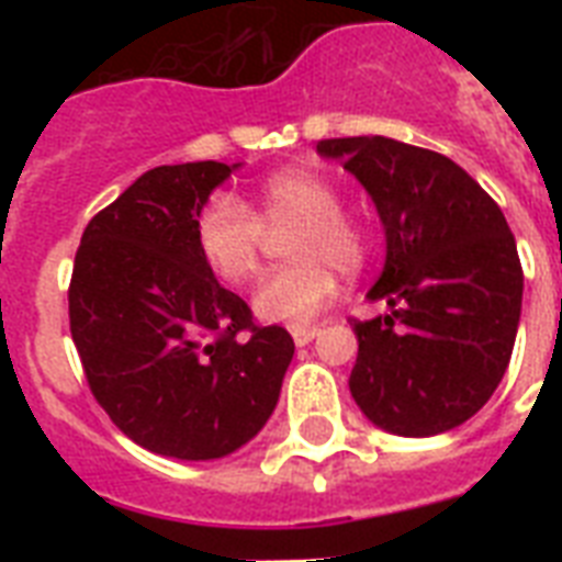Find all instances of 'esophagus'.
Wrapping results in <instances>:
<instances>
[{"label":"esophagus","instance_id":"esophagus-1","mask_svg":"<svg viewBox=\"0 0 562 562\" xmlns=\"http://www.w3.org/2000/svg\"><path fill=\"white\" fill-rule=\"evenodd\" d=\"M317 333H321V329H317V326H312V324L291 326V338H294V344H297V347H306L308 341H315Z\"/></svg>","mask_w":562,"mask_h":562}]
</instances>
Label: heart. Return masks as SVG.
I'll return each mask as SVG.
<instances>
[{
    "label": "heart",
    "instance_id": "heart-1",
    "mask_svg": "<svg viewBox=\"0 0 562 562\" xmlns=\"http://www.w3.org/2000/svg\"><path fill=\"white\" fill-rule=\"evenodd\" d=\"M254 212L233 194H212L194 218V245L210 271L227 285L254 280L262 262L265 229L294 227L282 265L254 291L256 315L268 324H303L338 294V271L359 273L368 233L341 210L338 189L317 171L285 169L254 189Z\"/></svg>",
    "mask_w": 562,
    "mask_h": 562
}]
</instances>
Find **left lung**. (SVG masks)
<instances>
[{"label": "left lung", "mask_w": 562, "mask_h": 562, "mask_svg": "<svg viewBox=\"0 0 562 562\" xmlns=\"http://www.w3.org/2000/svg\"><path fill=\"white\" fill-rule=\"evenodd\" d=\"M317 154L368 189L384 227L382 277L352 321L350 393L373 426L443 435L502 382L522 312V265L498 203L449 157L387 136L321 139Z\"/></svg>", "instance_id": "8db88e82"}]
</instances>
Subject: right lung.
Listing matches in <instances>:
<instances>
[{"instance_id": "right-lung-1", "label": "right lung", "mask_w": 562, "mask_h": 562, "mask_svg": "<svg viewBox=\"0 0 562 562\" xmlns=\"http://www.w3.org/2000/svg\"><path fill=\"white\" fill-rule=\"evenodd\" d=\"M238 162L157 166L87 224L69 329L92 396L148 452L215 461L254 440L294 341L256 326L194 245V218Z\"/></svg>"}]
</instances>
